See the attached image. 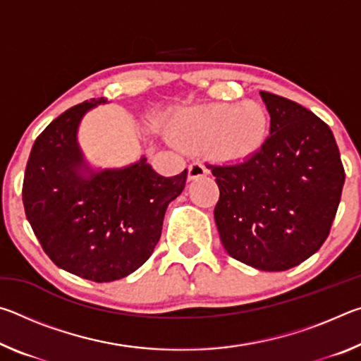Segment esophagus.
Masks as SVG:
<instances>
[{
  "label": "esophagus",
  "instance_id": "esophagus-1",
  "mask_svg": "<svg viewBox=\"0 0 361 361\" xmlns=\"http://www.w3.org/2000/svg\"><path fill=\"white\" fill-rule=\"evenodd\" d=\"M205 175H209V170H207L200 162H194L188 167V180L189 181L202 178V176H205Z\"/></svg>",
  "mask_w": 361,
  "mask_h": 361
}]
</instances>
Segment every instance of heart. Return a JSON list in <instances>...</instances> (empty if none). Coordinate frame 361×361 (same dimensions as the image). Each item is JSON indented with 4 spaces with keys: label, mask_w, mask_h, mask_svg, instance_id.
<instances>
[{
    "label": "heart",
    "mask_w": 361,
    "mask_h": 361,
    "mask_svg": "<svg viewBox=\"0 0 361 361\" xmlns=\"http://www.w3.org/2000/svg\"><path fill=\"white\" fill-rule=\"evenodd\" d=\"M269 119L256 103L199 105L185 108L172 121V133L181 145L205 148L212 159L240 164L261 149Z\"/></svg>",
    "instance_id": "heart-1"
}]
</instances>
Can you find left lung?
Segmentation results:
<instances>
[{
  "label": "left lung",
  "mask_w": 361,
  "mask_h": 361,
  "mask_svg": "<svg viewBox=\"0 0 361 361\" xmlns=\"http://www.w3.org/2000/svg\"><path fill=\"white\" fill-rule=\"evenodd\" d=\"M271 135L240 166L213 167L215 223L226 252L259 271H286L326 240L345 173L334 135L296 102L261 92Z\"/></svg>",
  "instance_id": "obj_1"
}]
</instances>
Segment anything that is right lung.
<instances>
[{
    "label": "right lung",
    "instance_id": "right-lung-1",
    "mask_svg": "<svg viewBox=\"0 0 361 361\" xmlns=\"http://www.w3.org/2000/svg\"><path fill=\"white\" fill-rule=\"evenodd\" d=\"M106 99L85 100L54 119L30 152L23 207L46 255L66 272L113 282L143 264L161 239L169 204L186 170L156 173L142 156L124 167H95L78 142L81 121Z\"/></svg>",
    "mask_w": 361,
    "mask_h": 361
}]
</instances>
